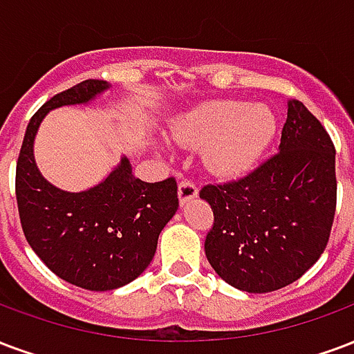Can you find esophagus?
<instances>
[{
    "mask_svg": "<svg viewBox=\"0 0 354 354\" xmlns=\"http://www.w3.org/2000/svg\"><path fill=\"white\" fill-rule=\"evenodd\" d=\"M197 195V185L193 184L191 180H182V182H180V185H178V198H180V204L189 203V201H193Z\"/></svg>",
    "mask_w": 354,
    "mask_h": 354,
    "instance_id": "34e87169",
    "label": "esophagus"
}]
</instances>
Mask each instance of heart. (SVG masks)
I'll return each mask as SVG.
<instances>
[{
	"mask_svg": "<svg viewBox=\"0 0 354 354\" xmlns=\"http://www.w3.org/2000/svg\"><path fill=\"white\" fill-rule=\"evenodd\" d=\"M274 135V112L243 99L208 101L172 124L174 140L187 148L204 146V165L223 178L250 172Z\"/></svg>",
	"mask_w": 354,
	"mask_h": 354,
	"instance_id": "1",
	"label": "heart"
}]
</instances>
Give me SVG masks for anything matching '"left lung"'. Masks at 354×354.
Returning a JSON list of instances; mask_svg holds the SVG:
<instances>
[{
	"instance_id": "1",
	"label": "left lung",
	"mask_w": 354,
	"mask_h": 354,
	"mask_svg": "<svg viewBox=\"0 0 354 354\" xmlns=\"http://www.w3.org/2000/svg\"><path fill=\"white\" fill-rule=\"evenodd\" d=\"M214 227L204 251L227 283L270 292L321 257L336 212V150L300 101H287L279 151L236 182L204 185Z\"/></svg>"
}]
</instances>
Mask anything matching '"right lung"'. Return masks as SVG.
<instances>
[{
    "mask_svg": "<svg viewBox=\"0 0 354 354\" xmlns=\"http://www.w3.org/2000/svg\"><path fill=\"white\" fill-rule=\"evenodd\" d=\"M109 88V82L90 78L46 101L28 124L17 163L26 240L56 276L88 290H112L137 279L178 210L176 180L142 182L125 156L101 184L80 193L59 189L39 172L33 140L44 116L59 106L91 103Z\"/></svg>",
    "mask_w": 354,
    "mask_h": 354,
    "instance_id": "obj_1",
    "label": "right lung"
}]
</instances>
